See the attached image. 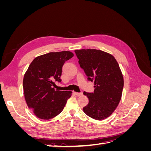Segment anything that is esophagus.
Listing matches in <instances>:
<instances>
[{"label":"esophagus","mask_w":151,"mask_h":151,"mask_svg":"<svg viewBox=\"0 0 151 151\" xmlns=\"http://www.w3.org/2000/svg\"><path fill=\"white\" fill-rule=\"evenodd\" d=\"M74 94L76 96H80L82 95V93H76V92H74Z\"/></svg>","instance_id":"obj_1"}]
</instances>
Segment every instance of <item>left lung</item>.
<instances>
[{"label":"left lung","mask_w":151,"mask_h":151,"mask_svg":"<svg viewBox=\"0 0 151 151\" xmlns=\"http://www.w3.org/2000/svg\"><path fill=\"white\" fill-rule=\"evenodd\" d=\"M75 53L88 81L94 83L93 93H83L89 99L83 111L93 119L104 120L115 110L122 98L124 82L119 65L112 55L100 50H77Z\"/></svg>","instance_id":"1"}]
</instances>
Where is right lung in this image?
Instances as JSON below:
<instances>
[{"mask_svg": "<svg viewBox=\"0 0 151 151\" xmlns=\"http://www.w3.org/2000/svg\"><path fill=\"white\" fill-rule=\"evenodd\" d=\"M74 57L68 51L50 52L36 57L32 61L23 79L24 98L35 115L49 120L60 114L72 92L53 88L55 82L61 83L62 67Z\"/></svg>", "mask_w": 151, "mask_h": 151, "instance_id": "1", "label": "right lung"}]
</instances>
